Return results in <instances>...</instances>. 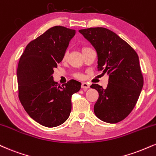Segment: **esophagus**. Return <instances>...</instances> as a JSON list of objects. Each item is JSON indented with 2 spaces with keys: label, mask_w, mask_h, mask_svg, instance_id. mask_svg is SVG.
Masks as SVG:
<instances>
[{
  "label": "esophagus",
  "mask_w": 156,
  "mask_h": 156,
  "mask_svg": "<svg viewBox=\"0 0 156 156\" xmlns=\"http://www.w3.org/2000/svg\"><path fill=\"white\" fill-rule=\"evenodd\" d=\"M81 88L83 89H89L90 88V85L89 83H86V82H83L81 84Z\"/></svg>",
  "instance_id": "obj_1"
}]
</instances>
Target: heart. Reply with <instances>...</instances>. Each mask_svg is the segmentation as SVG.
Returning a JSON list of instances; mask_svg holds the SVG:
<instances>
[{
	"instance_id": "heart-1",
	"label": "heart",
	"mask_w": 156,
	"mask_h": 156,
	"mask_svg": "<svg viewBox=\"0 0 156 156\" xmlns=\"http://www.w3.org/2000/svg\"><path fill=\"white\" fill-rule=\"evenodd\" d=\"M83 49H84V48H83ZM66 57H67V53H65V54H64V56H63V59H66ZM76 77H77V78H82V76H81V75H77Z\"/></svg>"
}]
</instances>
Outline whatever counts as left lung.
<instances>
[{
	"mask_svg": "<svg viewBox=\"0 0 156 156\" xmlns=\"http://www.w3.org/2000/svg\"><path fill=\"white\" fill-rule=\"evenodd\" d=\"M97 54V67L109 76L105 89L98 84L91 88L99 93L94 107L101 121L115 123L132 112L143 86V77L136 51L116 33L104 27L80 30Z\"/></svg>",
	"mask_w": 156,
	"mask_h": 156,
	"instance_id": "8db88e82",
	"label": "left lung"
}]
</instances>
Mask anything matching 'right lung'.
Returning <instances> with one entry per match:
<instances>
[{"mask_svg":"<svg viewBox=\"0 0 156 156\" xmlns=\"http://www.w3.org/2000/svg\"><path fill=\"white\" fill-rule=\"evenodd\" d=\"M75 35V30L62 26L50 28L27 44L19 61V98L30 117L46 127L58 126L67 121L71 97L81 87L76 80L58 85L52 76Z\"/></svg>","mask_w":156,"mask_h":156,"instance_id":"right-lung-1","label":"right lung"}]
</instances>
